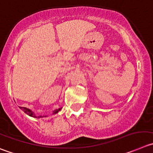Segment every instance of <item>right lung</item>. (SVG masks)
Segmentation results:
<instances>
[{
  "mask_svg": "<svg viewBox=\"0 0 153 153\" xmlns=\"http://www.w3.org/2000/svg\"><path fill=\"white\" fill-rule=\"evenodd\" d=\"M19 108H20V109H22V110L23 111L25 114H27V115H29V116H31V117H34V118H36L47 117V115H36L35 113H34V112H32L31 109H27V108H25V107H19ZM61 109H62V108H59V109H55V110L53 112V114L57 113V112H59V111L61 110Z\"/></svg>",
  "mask_w": 153,
  "mask_h": 153,
  "instance_id": "right-lung-1",
  "label": "right lung"
}]
</instances>
